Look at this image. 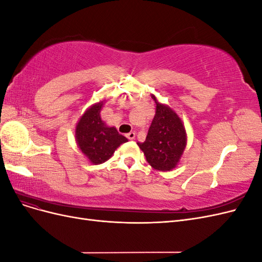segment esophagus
<instances>
[{
	"mask_svg": "<svg viewBox=\"0 0 262 262\" xmlns=\"http://www.w3.org/2000/svg\"><path fill=\"white\" fill-rule=\"evenodd\" d=\"M126 138H128L129 140H134V138H136V133L130 132V133L126 134Z\"/></svg>",
	"mask_w": 262,
	"mask_h": 262,
	"instance_id": "1",
	"label": "esophagus"
}]
</instances>
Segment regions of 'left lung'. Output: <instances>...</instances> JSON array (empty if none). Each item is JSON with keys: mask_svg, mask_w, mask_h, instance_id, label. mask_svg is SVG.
Wrapping results in <instances>:
<instances>
[{"mask_svg": "<svg viewBox=\"0 0 262 262\" xmlns=\"http://www.w3.org/2000/svg\"><path fill=\"white\" fill-rule=\"evenodd\" d=\"M156 102V113L143 143H138L147 163L156 170L169 171L177 166L187 145L184 122L173 110Z\"/></svg>", "mask_w": 262, "mask_h": 262, "instance_id": "8db88e82", "label": "left lung"}]
</instances>
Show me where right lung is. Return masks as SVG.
Here are the masks:
<instances>
[{
	"mask_svg": "<svg viewBox=\"0 0 262 262\" xmlns=\"http://www.w3.org/2000/svg\"><path fill=\"white\" fill-rule=\"evenodd\" d=\"M104 101L91 106L78 120L75 128L77 146L92 164H101L109 160L115 150L128 139L119 134L115 126H107L101 120L100 110Z\"/></svg>",
	"mask_w": 262,
	"mask_h": 262,
	"instance_id": "add662e5",
	"label": "right lung"
}]
</instances>
